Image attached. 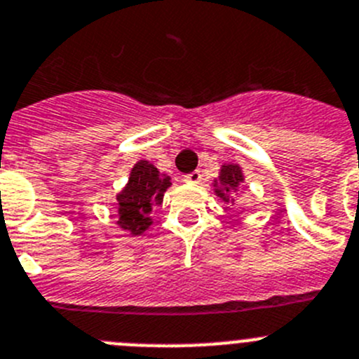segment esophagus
<instances>
[{"mask_svg": "<svg viewBox=\"0 0 359 359\" xmlns=\"http://www.w3.org/2000/svg\"><path fill=\"white\" fill-rule=\"evenodd\" d=\"M184 180L191 184H198L200 180H202V172H200V170H195V172L187 173V175H184Z\"/></svg>", "mask_w": 359, "mask_h": 359, "instance_id": "obj_1", "label": "esophagus"}]
</instances>
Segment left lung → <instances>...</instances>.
<instances>
[{"label": "left lung", "instance_id": "left-lung-1", "mask_svg": "<svg viewBox=\"0 0 359 359\" xmlns=\"http://www.w3.org/2000/svg\"><path fill=\"white\" fill-rule=\"evenodd\" d=\"M239 182H243V173H241V168L237 166V164H226V166H223L221 168V177H219V184L223 187H225V191L217 189L216 193L219 195V198H223L226 202L229 200V196L225 195L226 191L233 189V187L239 186ZM217 186V182H216Z\"/></svg>", "mask_w": 359, "mask_h": 359}]
</instances>
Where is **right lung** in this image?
Wrapping results in <instances>:
<instances>
[{"instance_id":"right-lung-1","label":"right lung","mask_w":359,"mask_h":359,"mask_svg":"<svg viewBox=\"0 0 359 359\" xmlns=\"http://www.w3.org/2000/svg\"><path fill=\"white\" fill-rule=\"evenodd\" d=\"M170 177H163L154 164L140 161L133 168L129 184L118 195V225L127 232L140 236L152 219L149 217L154 207L163 203L164 191L168 189Z\"/></svg>"}]
</instances>
